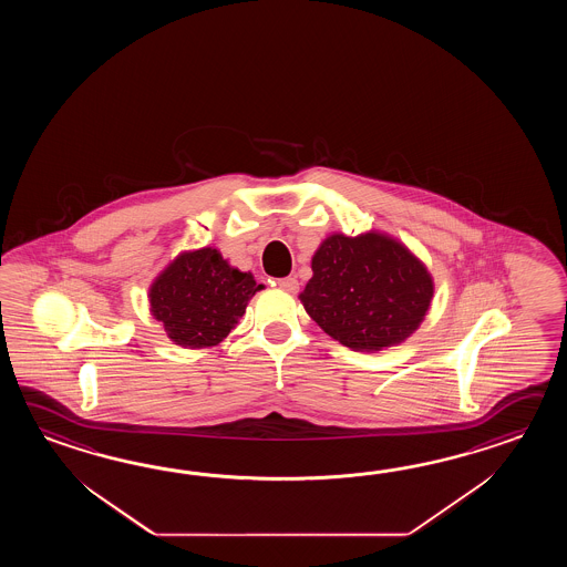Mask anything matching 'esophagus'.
<instances>
[{"mask_svg": "<svg viewBox=\"0 0 567 567\" xmlns=\"http://www.w3.org/2000/svg\"><path fill=\"white\" fill-rule=\"evenodd\" d=\"M276 286H278L279 289H284V291H288V293H296L298 291V288H300V284H298V279L291 278H279L278 281H276Z\"/></svg>", "mask_w": 567, "mask_h": 567, "instance_id": "esophagus-1", "label": "esophagus"}]
</instances>
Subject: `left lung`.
I'll return each instance as SVG.
<instances>
[{
  "label": "left lung",
  "mask_w": 567,
  "mask_h": 567,
  "mask_svg": "<svg viewBox=\"0 0 567 567\" xmlns=\"http://www.w3.org/2000/svg\"><path fill=\"white\" fill-rule=\"evenodd\" d=\"M300 293L328 337L359 352L395 347L422 324L434 281L405 245L381 235H330L312 257Z\"/></svg>",
  "instance_id": "obj_1"
}]
</instances>
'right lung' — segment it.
<instances>
[{
    "mask_svg": "<svg viewBox=\"0 0 567 567\" xmlns=\"http://www.w3.org/2000/svg\"><path fill=\"white\" fill-rule=\"evenodd\" d=\"M251 274L230 267L213 247L182 254L150 288V306L174 344L215 347L239 322L255 291Z\"/></svg>",
    "mask_w": 567,
    "mask_h": 567,
    "instance_id": "1",
    "label": "right lung"
}]
</instances>
